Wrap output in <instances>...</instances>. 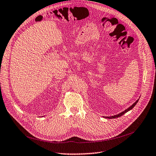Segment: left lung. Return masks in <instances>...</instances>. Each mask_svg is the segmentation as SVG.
Returning <instances> with one entry per match:
<instances>
[{
	"label": "left lung",
	"mask_w": 156,
	"mask_h": 156,
	"mask_svg": "<svg viewBox=\"0 0 156 156\" xmlns=\"http://www.w3.org/2000/svg\"><path fill=\"white\" fill-rule=\"evenodd\" d=\"M138 101H139V99L136 101V102H134V103H133L130 107H129L128 108H127V109H126V110H124V111L122 112H121V113H119V114H117V115H113V116H110V117H104V118H106V119H115V118L120 117H121L122 115H124V113H127V112H129V111H130L131 110H132L133 108L134 107V106L136 105V103H138Z\"/></svg>",
	"instance_id": "obj_1"
}]
</instances>
